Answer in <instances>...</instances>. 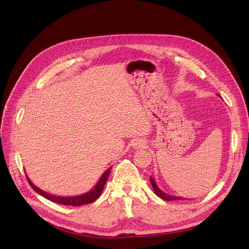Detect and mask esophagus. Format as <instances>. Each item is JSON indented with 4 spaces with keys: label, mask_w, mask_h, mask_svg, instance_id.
<instances>
[{
    "label": "esophagus",
    "mask_w": 249,
    "mask_h": 249,
    "mask_svg": "<svg viewBox=\"0 0 249 249\" xmlns=\"http://www.w3.org/2000/svg\"><path fill=\"white\" fill-rule=\"evenodd\" d=\"M134 146L136 148H144L146 146V142L144 140H138L137 142H135Z\"/></svg>",
    "instance_id": "obj_1"
}]
</instances>
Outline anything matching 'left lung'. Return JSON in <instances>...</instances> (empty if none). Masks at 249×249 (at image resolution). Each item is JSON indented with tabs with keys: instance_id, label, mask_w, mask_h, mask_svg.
Masks as SVG:
<instances>
[{
	"instance_id": "1",
	"label": "left lung",
	"mask_w": 249,
	"mask_h": 249,
	"mask_svg": "<svg viewBox=\"0 0 249 249\" xmlns=\"http://www.w3.org/2000/svg\"><path fill=\"white\" fill-rule=\"evenodd\" d=\"M150 181H151V183H152V186H153V189H154L155 193H156L159 197H160L161 199L166 200V201H172V200H182V198H181V197H176V196L168 195V194H166V193L162 192V191L158 187V185L156 184V182H155L154 178H152V177H150ZM183 199H184V198H183Z\"/></svg>"
}]
</instances>
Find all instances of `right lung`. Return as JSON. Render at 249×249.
Returning a JSON list of instances; mask_svg holds the SVG:
<instances>
[{"mask_svg": "<svg viewBox=\"0 0 249 249\" xmlns=\"http://www.w3.org/2000/svg\"><path fill=\"white\" fill-rule=\"evenodd\" d=\"M110 171H111V167H109L107 170H106L102 176L100 177L99 181L97 182V184L95 185V187L90 190L89 192L88 193H85L83 195H79V196H75V197H60V196H55V195H51V194H48L44 191H42L41 189H39L38 187L35 186L27 177L26 175V178H27V181L29 183V185L32 187V189L37 192L39 195L43 196L44 198L52 201V202H55V203H58V204H62V205H66V206H75V207H78V206H82V205H86V204H89V203H92L93 201H95L101 194L102 190H103V187L105 185V182L106 180H107L108 176L110 174Z\"/></svg>", "mask_w": 249, "mask_h": 249, "instance_id": "obj_1", "label": "right lung"}]
</instances>
